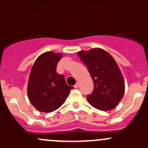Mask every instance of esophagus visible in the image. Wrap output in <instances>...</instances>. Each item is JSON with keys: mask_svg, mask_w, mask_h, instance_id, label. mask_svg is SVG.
<instances>
[{"mask_svg": "<svg viewBox=\"0 0 148 148\" xmlns=\"http://www.w3.org/2000/svg\"><path fill=\"white\" fill-rule=\"evenodd\" d=\"M74 87L75 88V89H77V88L79 87V84H78V83H77V84H76L74 85Z\"/></svg>", "mask_w": 148, "mask_h": 148, "instance_id": "esophagus-1", "label": "esophagus"}]
</instances>
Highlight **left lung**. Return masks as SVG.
Segmentation results:
<instances>
[{"instance_id": "1", "label": "left lung", "mask_w": 148, "mask_h": 148, "mask_svg": "<svg viewBox=\"0 0 148 148\" xmlns=\"http://www.w3.org/2000/svg\"><path fill=\"white\" fill-rule=\"evenodd\" d=\"M78 56L87 67L94 82L93 92L87 95L88 102L97 110H113L125 93V82L115 60L99 48L79 51Z\"/></svg>"}]
</instances>
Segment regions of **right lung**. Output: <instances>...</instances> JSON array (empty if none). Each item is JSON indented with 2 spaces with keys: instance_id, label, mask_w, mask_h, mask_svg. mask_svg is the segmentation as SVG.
Instances as JSON below:
<instances>
[{
  "instance_id": "add662e5",
  "label": "right lung",
  "mask_w": 148,
  "mask_h": 148,
  "mask_svg": "<svg viewBox=\"0 0 148 148\" xmlns=\"http://www.w3.org/2000/svg\"><path fill=\"white\" fill-rule=\"evenodd\" d=\"M61 53L45 52L34 62L28 78L27 93L38 111L51 112L64 103L73 86L66 83L64 77L56 72Z\"/></svg>"
}]
</instances>
